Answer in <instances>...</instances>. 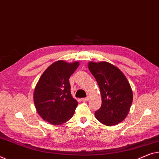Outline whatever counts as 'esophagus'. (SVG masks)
<instances>
[{
  "mask_svg": "<svg viewBox=\"0 0 159 159\" xmlns=\"http://www.w3.org/2000/svg\"><path fill=\"white\" fill-rule=\"evenodd\" d=\"M88 99H89V97H84V98H82L81 99L82 102H86V101H87Z\"/></svg>",
  "mask_w": 159,
  "mask_h": 159,
  "instance_id": "34e87169",
  "label": "esophagus"
}]
</instances>
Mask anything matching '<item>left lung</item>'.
<instances>
[{
  "label": "left lung",
  "mask_w": 159,
  "mask_h": 159,
  "mask_svg": "<svg viewBox=\"0 0 159 159\" xmlns=\"http://www.w3.org/2000/svg\"><path fill=\"white\" fill-rule=\"evenodd\" d=\"M102 96V106L95 111L97 120L106 126L120 123L129 113L133 93L126 77L119 68L107 62L88 64Z\"/></svg>",
  "instance_id": "8db88e82"
}]
</instances>
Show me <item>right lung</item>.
I'll return each instance as SVG.
<instances>
[{
  "instance_id": "1",
  "label": "right lung",
  "mask_w": 159,
  "mask_h": 159,
  "mask_svg": "<svg viewBox=\"0 0 159 159\" xmlns=\"http://www.w3.org/2000/svg\"><path fill=\"white\" fill-rule=\"evenodd\" d=\"M79 65L57 61L43 72L36 85L33 94L36 110L51 124H64L75 113L78 102L71 95L69 79Z\"/></svg>"
}]
</instances>
